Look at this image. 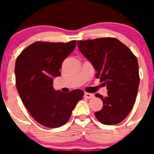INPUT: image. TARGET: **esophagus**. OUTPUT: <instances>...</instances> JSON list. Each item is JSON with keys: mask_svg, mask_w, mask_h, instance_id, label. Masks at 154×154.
Masks as SVG:
<instances>
[{"mask_svg": "<svg viewBox=\"0 0 154 154\" xmlns=\"http://www.w3.org/2000/svg\"><path fill=\"white\" fill-rule=\"evenodd\" d=\"M94 95L93 94H89V93H85V97H86L88 99L94 98Z\"/></svg>", "mask_w": 154, "mask_h": 154, "instance_id": "esophagus-1", "label": "esophagus"}]
</instances>
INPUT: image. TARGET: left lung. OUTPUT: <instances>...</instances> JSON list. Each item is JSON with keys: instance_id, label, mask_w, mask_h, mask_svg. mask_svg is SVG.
Returning <instances> with one entry per match:
<instances>
[{"instance_id": "8db88e82", "label": "left lung", "mask_w": 154, "mask_h": 154, "mask_svg": "<svg viewBox=\"0 0 154 154\" xmlns=\"http://www.w3.org/2000/svg\"><path fill=\"white\" fill-rule=\"evenodd\" d=\"M81 53L96 69V78L108 89L107 96L96 97L103 107L95 112L97 119L104 125L122 122L133 109L139 87V69L137 57L119 40L103 37L77 42Z\"/></svg>"}]
</instances>
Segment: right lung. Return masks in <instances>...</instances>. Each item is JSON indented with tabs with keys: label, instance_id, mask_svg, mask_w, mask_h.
<instances>
[{
	"label": "right lung",
	"instance_id": "1",
	"mask_svg": "<svg viewBox=\"0 0 154 154\" xmlns=\"http://www.w3.org/2000/svg\"><path fill=\"white\" fill-rule=\"evenodd\" d=\"M76 41L68 43L37 42L23 50L15 64L16 86L21 101L39 124L57 128L69 119L84 92L65 94L53 89L63 60L73 51Z\"/></svg>",
	"mask_w": 154,
	"mask_h": 154
}]
</instances>
